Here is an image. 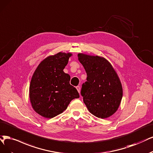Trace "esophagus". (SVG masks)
Masks as SVG:
<instances>
[{"label": "esophagus", "instance_id": "esophagus-1", "mask_svg": "<svg viewBox=\"0 0 153 153\" xmlns=\"http://www.w3.org/2000/svg\"><path fill=\"white\" fill-rule=\"evenodd\" d=\"M76 88L77 89V91H78L79 93H80V86H76Z\"/></svg>", "mask_w": 153, "mask_h": 153}]
</instances>
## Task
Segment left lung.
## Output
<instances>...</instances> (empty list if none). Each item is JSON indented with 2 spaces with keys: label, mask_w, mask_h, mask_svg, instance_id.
<instances>
[{
  "label": "left lung",
  "mask_w": 153,
  "mask_h": 153,
  "mask_svg": "<svg viewBox=\"0 0 153 153\" xmlns=\"http://www.w3.org/2000/svg\"><path fill=\"white\" fill-rule=\"evenodd\" d=\"M78 60L87 74L81 94L90 113L101 118L112 115L122 98V87L110 62L99 56L78 54Z\"/></svg>",
  "instance_id": "8db88e82"
}]
</instances>
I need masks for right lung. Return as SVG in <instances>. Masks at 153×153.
Here are the masks:
<instances>
[{
	"label": "right lung",
	"instance_id": "right-lung-1",
	"mask_svg": "<svg viewBox=\"0 0 153 153\" xmlns=\"http://www.w3.org/2000/svg\"><path fill=\"white\" fill-rule=\"evenodd\" d=\"M71 53L59 52L43 60L34 72L30 86L33 108L43 117L52 118L67 109L71 101L79 98L70 84L71 77L63 70Z\"/></svg>",
	"mask_w": 153,
	"mask_h": 153
}]
</instances>
